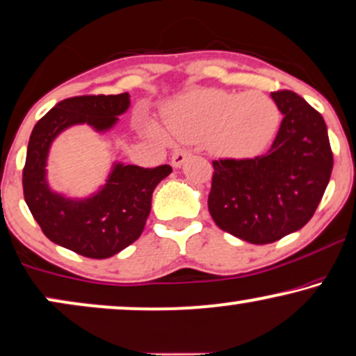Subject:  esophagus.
<instances>
[{
    "mask_svg": "<svg viewBox=\"0 0 356 356\" xmlns=\"http://www.w3.org/2000/svg\"><path fill=\"white\" fill-rule=\"evenodd\" d=\"M191 156V152L187 149H175L174 154H172V165L174 168H181L184 164V161L187 159V157Z\"/></svg>",
    "mask_w": 356,
    "mask_h": 356,
    "instance_id": "1",
    "label": "esophagus"
}]
</instances>
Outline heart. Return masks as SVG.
<instances>
[{
    "label": "heart",
    "mask_w": 356,
    "mask_h": 356,
    "mask_svg": "<svg viewBox=\"0 0 356 356\" xmlns=\"http://www.w3.org/2000/svg\"><path fill=\"white\" fill-rule=\"evenodd\" d=\"M281 111L271 97L259 92H225L207 88L192 92L165 111V124L181 141H204L211 154L250 159L263 152L276 136ZM145 131L161 143L169 134L154 121Z\"/></svg>",
    "instance_id": "b5f03b06"
}]
</instances>
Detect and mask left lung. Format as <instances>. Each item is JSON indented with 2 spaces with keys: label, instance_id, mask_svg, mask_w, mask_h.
Listing matches in <instances>:
<instances>
[{
  "label": "left lung",
  "instance_id": "left-lung-1",
  "mask_svg": "<svg viewBox=\"0 0 356 356\" xmlns=\"http://www.w3.org/2000/svg\"><path fill=\"white\" fill-rule=\"evenodd\" d=\"M282 115L268 154L213 161L209 211L223 232L268 245L300 230L330 181L334 154L322 115L291 90L271 93Z\"/></svg>",
  "mask_w": 356,
  "mask_h": 356
}]
</instances>
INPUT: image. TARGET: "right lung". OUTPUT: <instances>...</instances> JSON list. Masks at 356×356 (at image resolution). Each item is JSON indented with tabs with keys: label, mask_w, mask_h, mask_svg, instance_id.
<instances>
[{
	"label": "right lung",
	"mask_w": 356,
	"mask_h": 356,
	"mask_svg": "<svg viewBox=\"0 0 356 356\" xmlns=\"http://www.w3.org/2000/svg\"><path fill=\"white\" fill-rule=\"evenodd\" d=\"M128 108L129 93L65 98L35 123L29 138L22 169L26 204L49 240L87 258H110L138 240L149 217L152 192L172 168L115 163L105 186L85 199H69L49 187V149L54 139L74 124L108 131Z\"/></svg>",
	"instance_id": "obj_1"
}]
</instances>
